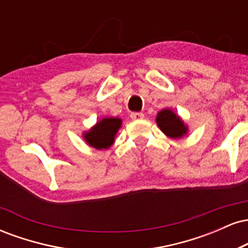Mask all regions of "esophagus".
Masks as SVG:
<instances>
[{
  "label": "esophagus",
  "mask_w": 248,
  "mask_h": 248,
  "mask_svg": "<svg viewBox=\"0 0 248 248\" xmlns=\"http://www.w3.org/2000/svg\"><path fill=\"white\" fill-rule=\"evenodd\" d=\"M130 118H132L133 120H142V119L144 118V114L141 112H133L132 114H130Z\"/></svg>",
  "instance_id": "esophagus-1"
}]
</instances>
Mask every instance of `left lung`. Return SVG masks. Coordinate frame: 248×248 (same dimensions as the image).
<instances>
[{
	"instance_id": "1",
	"label": "left lung",
	"mask_w": 248,
	"mask_h": 248,
	"mask_svg": "<svg viewBox=\"0 0 248 248\" xmlns=\"http://www.w3.org/2000/svg\"><path fill=\"white\" fill-rule=\"evenodd\" d=\"M156 122L162 132L171 139L183 138L187 133V127L183 120L169 108L162 109L157 113Z\"/></svg>"
}]
</instances>
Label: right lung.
Listing matches in <instances>:
<instances>
[{
  "label": "right lung",
  "instance_id": "1",
  "mask_svg": "<svg viewBox=\"0 0 248 248\" xmlns=\"http://www.w3.org/2000/svg\"><path fill=\"white\" fill-rule=\"evenodd\" d=\"M122 121L119 118H105L101 121L84 133V139L88 146L95 149H108L114 143L115 135L119 128L121 127Z\"/></svg>",
  "mask_w": 248,
  "mask_h": 248
}]
</instances>
